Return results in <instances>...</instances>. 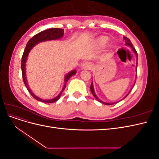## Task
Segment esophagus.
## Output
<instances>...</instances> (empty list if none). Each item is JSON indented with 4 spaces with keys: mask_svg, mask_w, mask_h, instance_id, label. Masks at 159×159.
<instances>
[{
    "mask_svg": "<svg viewBox=\"0 0 159 159\" xmlns=\"http://www.w3.org/2000/svg\"><path fill=\"white\" fill-rule=\"evenodd\" d=\"M93 68V65L89 61H85L82 64V68L84 70H91Z\"/></svg>",
    "mask_w": 159,
    "mask_h": 159,
    "instance_id": "34e87169",
    "label": "esophagus"
}]
</instances>
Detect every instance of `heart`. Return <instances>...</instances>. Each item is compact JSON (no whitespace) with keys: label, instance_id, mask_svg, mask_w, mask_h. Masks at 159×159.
<instances>
[{"label":"heart","instance_id":"b5f03b06","mask_svg":"<svg viewBox=\"0 0 159 159\" xmlns=\"http://www.w3.org/2000/svg\"><path fill=\"white\" fill-rule=\"evenodd\" d=\"M107 40V37H101L98 40V44L99 46H103L106 44Z\"/></svg>","mask_w":159,"mask_h":159}]
</instances>
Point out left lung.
<instances>
[{
	"label": "left lung",
	"instance_id": "obj_1",
	"mask_svg": "<svg viewBox=\"0 0 159 159\" xmlns=\"http://www.w3.org/2000/svg\"><path fill=\"white\" fill-rule=\"evenodd\" d=\"M124 39H125V40L126 41V45H127V46H130V47H131L132 48V49H133V50L134 51V52L135 53V54H136V56H137V57H138V55H137V51H136V50H135V48H134L133 46V44H132V43L131 42V41H130V40L128 38H127V37H124ZM90 89H91V93H92V94H93V95L94 96V97L98 99V101H99V102H100V103H103V104H105V105H113V104H115V103H118V102H115V103H105V102H102V101H101V100H99V99L97 97V95H95V91H94V89H93V83H91V87H90ZM130 91H129V93H130ZM129 93L125 96V97L123 99H125V98L127 96L129 95Z\"/></svg>",
	"mask_w": 159,
	"mask_h": 159
}]
</instances>
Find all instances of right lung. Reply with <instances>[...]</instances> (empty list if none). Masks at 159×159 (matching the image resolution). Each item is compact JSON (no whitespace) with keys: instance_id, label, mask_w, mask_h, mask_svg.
<instances>
[{"instance_id":"right-lung-1","label":"right lung","mask_w":159,"mask_h":159,"mask_svg":"<svg viewBox=\"0 0 159 159\" xmlns=\"http://www.w3.org/2000/svg\"><path fill=\"white\" fill-rule=\"evenodd\" d=\"M64 29L62 28H50V29H48L46 30H44L42 32H40V33H38L35 36H34L28 42L25 48V50L24 51V53L22 54V63H21V69H22V78H23V81L25 83L26 87L27 89L29 91L32 97L34 98L35 99L39 101V102H42L44 103H51L53 102H56L57 100H58L60 98L61 93L63 92V91L66 88V85L67 81L69 80V79L71 78V76H73L76 74V71L74 70L70 71L69 74L66 75L65 77V84L63 89H62L60 93L57 96L56 98L52 99H49V100H44L42 99L41 98H39L37 96H36L34 94L32 91L29 89L27 84V81L26 78V70H25V66H26V61L27 59V57L28 55V53L31 50L32 48L36 44H37L38 43H39L40 42H44V41H47V40H57L58 38H61L64 35Z\"/></svg>"}]
</instances>
